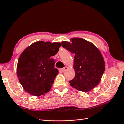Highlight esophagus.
I'll return each instance as SVG.
<instances>
[{
	"mask_svg": "<svg viewBox=\"0 0 124 124\" xmlns=\"http://www.w3.org/2000/svg\"><path fill=\"white\" fill-rule=\"evenodd\" d=\"M67 67H64V68H62L61 69V70L62 71H65L67 69Z\"/></svg>",
	"mask_w": 124,
	"mask_h": 124,
	"instance_id": "1",
	"label": "esophagus"
}]
</instances>
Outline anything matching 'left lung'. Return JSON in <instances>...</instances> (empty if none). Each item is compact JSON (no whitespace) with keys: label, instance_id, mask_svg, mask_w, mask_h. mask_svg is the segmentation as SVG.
Wrapping results in <instances>:
<instances>
[{"label":"left lung","instance_id":"left-lung-1","mask_svg":"<svg viewBox=\"0 0 124 124\" xmlns=\"http://www.w3.org/2000/svg\"><path fill=\"white\" fill-rule=\"evenodd\" d=\"M72 44L62 41V46L75 54V78L70 85L79 91L88 92L96 86L105 70V63L99 50L94 44L80 38L71 39Z\"/></svg>","mask_w":124,"mask_h":124}]
</instances>
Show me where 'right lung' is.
<instances>
[{"label": "right lung", "instance_id": "1", "mask_svg": "<svg viewBox=\"0 0 124 124\" xmlns=\"http://www.w3.org/2000/svg\"><path fill=\"white\" fill-rule=\"evenodd\" d=\"M61 44L39 41L27 47L18 60L17 75L28 93L40 96L51 89L59 70L52 59L59 51Z\"/></svg>", "mask_w": 124, "mask_h": 124}]
</instances>
